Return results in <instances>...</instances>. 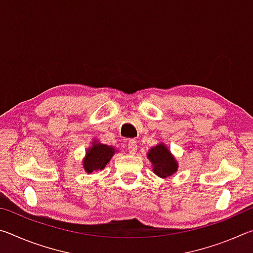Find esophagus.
<instances>
[{
	"mask_svg": "<svg viewBox=\"0 0 253 253\" xmlns=\"http://www.w3.org/2000/svg\"><path fill=\"white\" fill-rule=\"evenodd\" d=\"M127 149L130 154H135L137 151V144L134 139H129L127 142Z\"/></svg>",
	"mask_w": 253,
	"mask_h": 253,
	"instance_id": "obj_1",
	"label": "esophagus"
}]
</instances>
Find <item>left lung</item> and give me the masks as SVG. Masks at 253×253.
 Segmentation results:
<instances>
[{
    "instance_id": "obj_1",
    "label": "left lung",
    "mask_w": 253,
    "mask_h": 253,
    "mask_svg": "<svg viewBox=\"0 0 253 253\" xmlns=\"http://www.w3.org/2000/svg\"><path fill=\"white\" fill-rule=\"evenodd\" d=\"M148 160L153 164V172L160 177H168L173 175L177 169V164L175 162L174 157L170 155V153L165 145H158L156 147H153L151 152L148 153Z\"/></svg>"
}]
</instances>
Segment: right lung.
I'll return each instance as SVG.
<instances>
[{"instance_id":"right-lung-1","label":"right lung","mask_w":253,"mask_h":253,"mask_svg":"<svg viewBox=\"0 0 253 253\" xmlns=\"http://www.w3.org/2000/svg\"><path fill=\"white\" fill-rule=\"evenodd\" d=\"M114 148L107 145L96 144L87 152V156L84 160V169L87 173L93 170L102 169L114 155Z\"/></svg>"}]
</instances>
